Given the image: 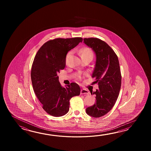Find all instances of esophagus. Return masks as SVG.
<instances>
[{
  "mask_svg": "<svg viewBox=\"0 0 151 151\" xmlns=\"http://www.w3.org/2000/svg\"><path fill=\"white\" fill-rule=\"evenodd\" d=\"M89 93V91L88 90H86V89H81V91H80V94H88Z\"/></svg>",
  "mask_w": 151,
  "mask_h": 151,
  "instance_id": "1",
  "label": "esophagus"
}]
</instances>
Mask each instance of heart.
Listing matches in <instances>:
<instances>
[{
  "mask_svg": "<svg viewBox=\"0 0 151 151\" xmlns=\"http://www.w3.org/2000/svg\"><path fill=\"white\" fill-rule=\"evenodd\" d=\"M71 52L68 53V55H67V57H68L70 55H71ZM80 54L81 57H85V56H91V57L93 56L92 52L90 50V48H87V47H85V48L81 49L80 50Z\"/></svg>",
  "mask_w": 151,
  "mask_h": 151,
  "instance_id": "heart-1",
  "label": "heart"
}]
</instances>
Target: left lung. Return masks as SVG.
Returning <instances> with one entry per match:
<instances>
[{
  "label": "left lung",
  "instance_id": "obj_1",
  "mask_svg": "<svg viewBox=\"0 0 151 151\" xmlns=\"http://www.w3.org/2000/svg\"><path fill=\"white\" fill-rule=\"evenodd\" d=\"M83 43L92 48L96 61L92 77L95 78L99 89L93 92L96 103L87 108L88 115L99 118L112 109L118 97L122 83V76L117 55L105 42L96 38L83 39Z\"/></svg>",
  "mask_w": 151,
  "mask_h": 151
}]
</instances>
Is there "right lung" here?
<instances>
[{"instance_id": "obj_1", "label": "right lung", "mask_w": 151, "mask_h": 151, "mask_svg": "<svg viewBox=\"0 0 151 151\" xmlns=\"http://www.w3.org/2000/svg\"><path fill=\"white\" fill-rule=\"evenodd\" d=\"M82 38L55 39L45 42L35 55L31 77L35 95L42 109L55 117L68 112L70 100L80 93L79 86L75 83L62 86L58 73L64 70L68 52L82 42Z\"/></svg>"}]
</instances>
